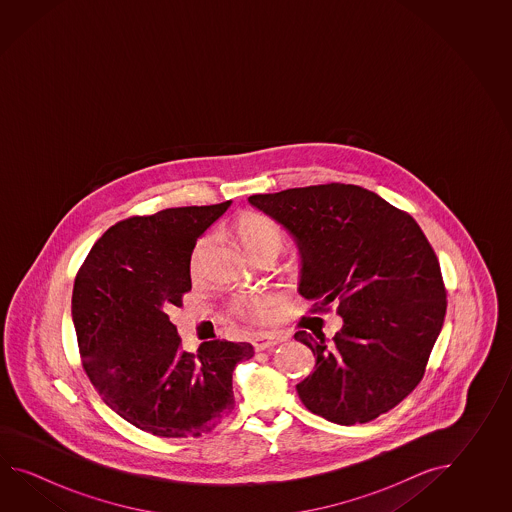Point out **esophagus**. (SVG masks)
<instances>
[{"label":"esophagus","mask_w":512,"mask_h":512,"mask_svg":"<svg viewBox=\"0 0 512 512\" xmlns=\"http://www.w3.org/2000/svg\"><path fill=\"white\" fill-rule=\"evenodd\" d=\"M282 340V337H276V335H271V333H260V335L252 338V346H254L256 351H263V349H271L274 346H278Z\"/></svg>","instance_id":"obj_1"}]
</instances>
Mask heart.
Segmentation results:
<instances>
[{
	"instance_id": "obj_1",
	"label": "heart",
	"mask_w": 512,
	"mask_h": 512,
	"mask_svg": "<svg viewBox=\"0 0 512 512\" xmlns=\"http://www.w3.org/2000/svg\"><path fill=\"white\" fill-rule=\"evenodd\" d=\"M234 229H236L243 249L251 256L263 247H269V245L280 247L282 245V232L276 227V223L261 214H252V212L243 214L236 221ZM201 254H203V243L197 245L194 256H192V271L199 269ZM236 313L247 320H258L265 313V304L260 298H243L236 304Z\"/></svg>"
}]
</instances>
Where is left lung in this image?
I'll list each match as a JSON object with an SVG mask.
<instances>
[{
    "label": "left lung",
    "instance_id": "1",
    "mask_svg": "<svg viewBox=\"0 0 512 512\" xmlns=\"http://www.w3.org/2000/svg\"><path fill=\"white\" fill-rule=\"evenodd\" d=\"M300 254L298 293L322 311L337 302L335 337L294 338L315 371L296 384L313 414L359 425L414 392L441 333L446 291L439 261L412 216L357 185L305 186L249 197Z\"/></svg>",
    "mask_w": 512,
    "mask_h": 512
}]
</instances>
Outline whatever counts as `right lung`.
I'll return each mask as SVG.
<instances>
[{
    "label": "right lung",
    "instance_id": "1",
    "mask_svg": "<svg viewBox=\"0 0 512 512\" xmlns=\"http://www.w3.org/2000/svg\"><path fill=\"white\" fill-rule=\"evenodd\" d=\"M232 201L124 219L93 245L73 287L71 313L89 381L113 412L148 434L197 437L234 408L232 371L247 342L181 349L168 311L192 289L197 238Z\"/></svg>",
    "mask_w": 512,
    "mask_h": 512
}]
</instances>
